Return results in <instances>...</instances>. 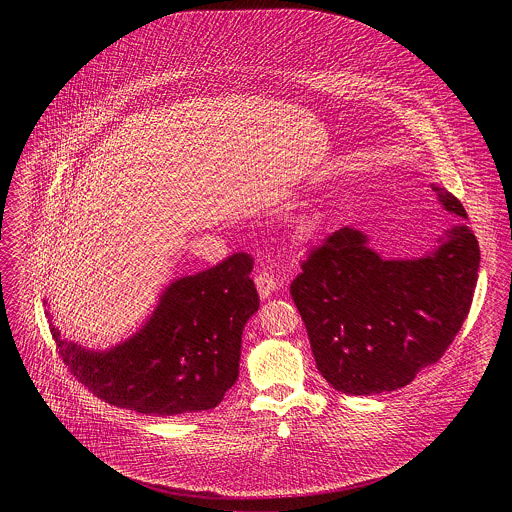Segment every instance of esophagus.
Returning <instances> with one entry per match:
<instances>
[{"mask_svg":"<svg viewBox=\"0 0 512 512\" xmlns=\"http://www.w3.org/2000/svg\"><path fill=\"white\" fill-rule=\"evenodd\" d=\"M254 282H256V288H258V293H260V297H262V299L270 297L272 293L276 292V290L280 288L278 278H276L270 270H260V272H256Z\"/></svg>","mask_w":512,"mask_h":512,"instance_id":"esophagus-1","label":"esophagus"}]
</instances>
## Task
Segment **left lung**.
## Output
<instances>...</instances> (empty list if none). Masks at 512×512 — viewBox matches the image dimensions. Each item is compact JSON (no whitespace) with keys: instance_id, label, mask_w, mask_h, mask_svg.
<instances>
[{"instance_id":"8db88e82","label":"left lung","mask_w":512,"mask_h":512,"mask_svg":"<svg viewBox=\"0 0 512 512\" xmlns=\"http://www.w3.org/2000/svg\"><path fill=\"white\" fill-rule=\"evenodd\" d=\"M432 191L445 211L467 219L457 197L438 185ZM479 262V242L463 222L416 260L382 258L351 226L327 236L290 286L321 376L355 396L410 384L459 333Z\"/></svg>"}]
</instances>
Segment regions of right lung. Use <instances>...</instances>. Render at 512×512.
I'll use <instances>...</instances> for the list:
<instances>
[{"mask_svg": "<svg viewBox=\"0 0 512 512\" xmlns=\"http://www.w3.org/2000/svg\"><path fill=\"white\" fill-rule=\"evenodd\" d=\"M252 266L238 252L171 282L146 325L108 351H88L51 323L59 355L110 406L159 418L211 410L238 378L242 329L260 307Z\"/></svg>", "mask_w": 512, "mask_h": 512, "instance_id": "add662e5", "label": "right lung"}]
</instances>
